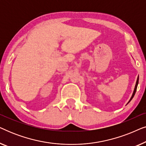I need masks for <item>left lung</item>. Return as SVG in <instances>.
I'll return each mask as SVG.
<instances>
[{"mask_svg":"<svg viewBox=\"0 0 146 146\" xmlns=\"http://www.w3.org/2000/svg\"><path fill=\"white\" fill-rule=\"evenodd\" d=\"M138 81H139V76H138V77H137V81H136V84H135V88H134V90H133V94H132V96H131V98H130V100H129V101L128 102V103L129 102H130V101L131 100V99H132V98H133V96H134V95H135V92H136V90H137V84H138Z\"/></svg>","mask_w":146,"mask_h":146,"instance_id":"left-lung-1","label":"left lung"}]
</instances>
